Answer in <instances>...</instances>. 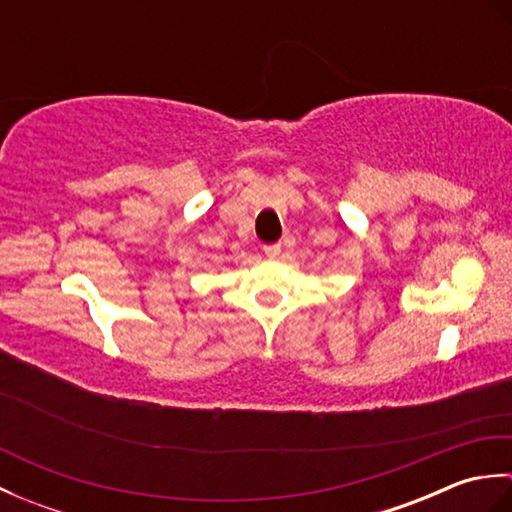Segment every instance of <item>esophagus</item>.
Instances as JSON below:
<instances>
[{"label":"esophagus","mask_w":512,"mask_h":512,"mask_svg":"<svg viewBox=\"0 0 512 512\" xmlns=\"http://www.w3.org/2000/svg\"><path fill=\"white\" fill-rule=\"evenodd\" d=\"M264 253L268 259H277L281 255V244H268L264 246Z\"/></svg>","instance_id":"esophagus-1"}]
</instances>
